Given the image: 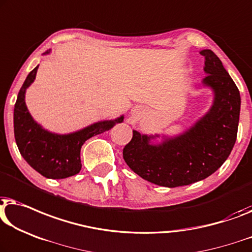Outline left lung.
Returning <instances> with one entry per match:
<instances>
[{
  "label": "left lung",
  "instance_id": "1",
  "mask_svg": "<svg viewBox=\"0 0 252 252\" xmlns=\"http://www.w3.org/2000/svg\"><path fill=\"white\" fill-rule=\"evenodd\" d=\"M205 57L203 84L215 92L214 105L192 128L162 144L149 143L153 136L133 130L123 150L127 166L153 184L177 188L205 180L228 158L236 141L240 117L239 89L211 50Z\"/></svg>",
  "mask_w": 252,
  "mask_h": 252
}]
</instances>
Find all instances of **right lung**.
<instances>
[{
  "mask_svg": "<svg viewBox=\"0 0 252 252\" xmlns=\"http://www.w3.org/2000/svg\"><path fill=\"white\" fill-rule=\"evenodd\" d=\"M37 68L38 65L29 72L18 93L13 112L14 138L20 155L32 168L44 177L61 180L81 171V148L85 141L111 129L116 124L123 123L124 116L115 120L93 124L68 135L47 132L34 122L25 103L26 89L34 82Z\"/></svg>",
  "mask_w": 252,
  "mask_h": 252,
  "instance_id": "1",
  "label": "right lung"
}]
</instances>
